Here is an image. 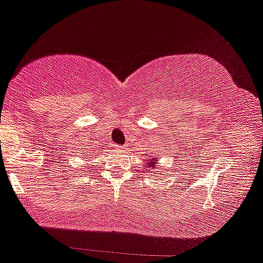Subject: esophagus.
<instances>
[{
	"instance_id": "1",
	"label": "esophagus",
	"mask_w": 263,
	"mask_h": 263,
	"mask_svg": "<svg viewBox=\"0 0 263 263\" xmlns=\"http://www.w3.org/2000/svg\"><path fill=\"white\" fill-rule=\"evenodd\" d=\"M116 147V149H118V151H121V152H124V151L126 149V145H117V146H115Z\"/></svg>"
}]
</instances>
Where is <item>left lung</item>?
Instances as JSON below:
<instances>
[{
	"label": "left lung",
	"mask_w": 263,
	"mask_h": 263,
	"mask_svg": "<svg viewBox=\"0 0 263 263\" xmlns=\"http://www.w3.org/2000/svg\"><path fill=\"white\" fill-rule=\"evenodd\" d=\"M158 159L157 158H147V161H146V164H145V168L146 171L147 172H155V169H157L158 167Z\"/></svg>",
	"instance_id": "left-lung-1"
}]
</instances>
